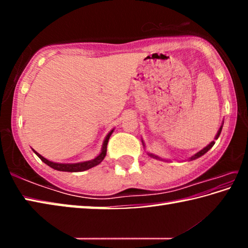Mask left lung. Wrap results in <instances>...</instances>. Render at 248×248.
I'll list each match as a JSON object with an SVG mask.
<instances>
[{"label": "left lung", "mask_w": 248, "mask_h": 248, "mask_svg": "<svg viewBox=\"0 0 248 248\" xmlns=\"http://www.w3.org/2000/svg\"><path fill=\"white\" fill-rule=\"evenodd\" d=\"M222 127H223V124H222V125H221V127H220V129H219V131H217V136H216V138H215V139L217 140V138H219L220 137V133H221V131H222ZM142 143H143V141H142ZM215 143H216V142L215 141H212L211 142V143H210V144H208L207 146H205V148H203L202 150H201V151H199V152H197L195 155H192V156L189 158V161H194V159H196V158H198V157H200V156H202V155L203 154H205V153H207L208 152V151L210 150V149H211L212 148V146L213 145H215ZM143 145H144V143H143ZM149 155H150V156L151 157H153V158H156V159H163V158H161V157H158V156H156V155H154V154H152V153H148ZM164 161H165V159H164Z\"/></svg>", "instance_id": "1"}]
</instances>
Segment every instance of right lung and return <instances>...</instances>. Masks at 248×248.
Wrapping results in <instances>:
<instances>
[{
  "instance_id": "1",
  "label": "right lung",
  "mask_w": 248,
  "mask_h": 248,
  "mask_svg": "<svg viewBox=\"0 0 248 248\" xmlns=\"http://www.w3.org/2000/svg\"><path fill=\"white\" fill-rule=\"evenodd\" d=\"M112 132H114V129H112L111 131L107 134L106 138H105L104 143H103V146H102V152H100L95 158L91 159V161L72 163V164H65V163H54V162L49 161V159H47V158H45L44 156H41V155L39 153H37L36 151H33V150L32 151L37 154V156H38L41 159V161L45 163V164H47L48 166L52 167L53 170H60V171H83V170H90V169H92V167L98 165L99 163H102L104 157L106 156L107 143H108V140H109V138H110Z\"/></svg>"
}]
</instances>
